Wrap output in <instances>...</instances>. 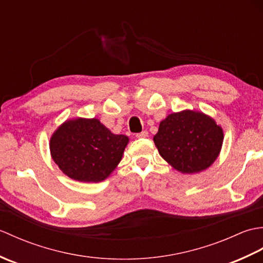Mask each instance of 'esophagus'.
Returning a JSON list of instances; mask_svg holds the SVG:
<instances>
[{
  "instance_id": "obj_1",
  "label": "esophagus",
  "mask_w": 263,
  "mask_h": 263,
  "mask_svg": "<svg viewBox=\"0 0 263 263\" xmlns=\"http://www.w3.org/2000/svg\"><path fill=\"white\" fill-rule=\"evenodd\" d=\"M136 137L137 138H147L148 137V132L147 131H142L140 133H137Z\"/></svg>"
}]
</instances>
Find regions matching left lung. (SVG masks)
<instances>
[{"label": "left lung", "mask_w": 263, "mask_h": 263, "mask_svg": "<svg viewBox=\"0 0 263 263\" xmlns=\"http://www.w3.org/2000/svg\"><path fill=\"white\" fill-rule=\"evenodd\" d=\"M222 140L221 127L209 116L193 110L168 115L154 137L161 157L186 174L208 168L218 157Z\"/></svg>", "instance_id": "1"}]
</instances>
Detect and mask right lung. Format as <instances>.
<instances>
[{"mask_svg": "<svg viewBox=\"0 0 263 263\" xmlns=\"http://www.w3.org/2000/svg\"><path fill=\"white\" fill-rule=\"evenodd\" d=\"M128 138L113 135L98 120L65 122L54 133L49 148L64 174L80 182H100L115 170Z\"/></svg>", "mask_w": 263, "mask_h": 263, "instance_id": "obj_1", "label": "right lung"}]
</instances>
